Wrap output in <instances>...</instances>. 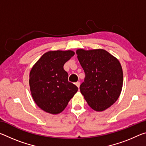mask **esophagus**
Returning a JSON list of instances; mask_svg holds the SVG:
<instances>
[{"label":"esophagus","mask_w":146,"mask_h":146,"mask_svg":"<svg viewBox=\"0 0 146 146\" xmlns=\"http://www.w3.org/2000/svg\"><path fill=\"white\" fill-rule=\"evenodd\" d=\"M80 82H76V83H75V85H76V86H77L78 88L80 87Z\"/></svg>","instance_id":"1"}]
</instances>
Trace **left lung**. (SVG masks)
<instances>
[{
  "label": "left lung",
  "instance_id": "1",
  "mask_svg": "<svg viewBox=\"0 0 146 146\" xmlns=\"http://www.w3.org/2000/svg\"><path fill=\"white\" fill-rule=\"evenodd\" d=\"M84 71V82L80 92L88 105L96 111H102L119 97L123 85V72L120 62L103 49L76 51Z\"/></svg>",
  "mask_w": 146,
  "mask_h": 146
}]
</instances>
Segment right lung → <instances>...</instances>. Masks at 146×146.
<instances>
[{
	"instance_id": "right-lung-1",
	"label": "right lung",
	"mask_w": 146,
	"mask_h": 146,
	"mask_svg": "<svg viewBox=\"0 0 146 146\" xmlns=\"http://www.w3.org/2000/svg\"><path fill=\"white\" fill-rule=\"evenodd\" d=\"M75 55L71 50L49 51L34 64L29 73V86L35 102L53 115L61 113L78 88L68 81L64 65Z\"/></svg>"
}]
</instances>
